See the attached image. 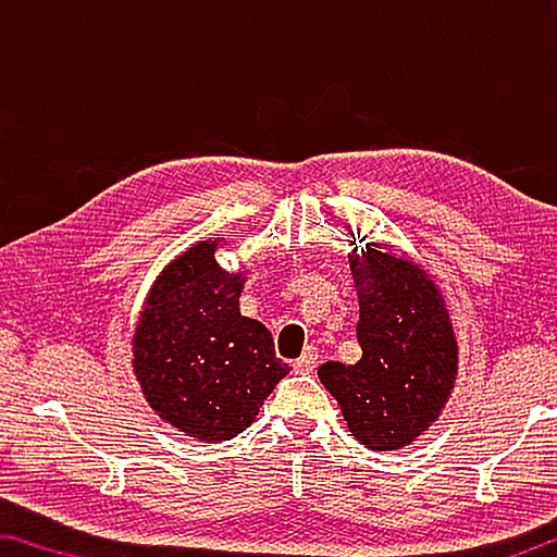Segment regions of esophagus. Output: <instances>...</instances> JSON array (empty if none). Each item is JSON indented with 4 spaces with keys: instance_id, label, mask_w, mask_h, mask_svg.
Returning <instances> with one entry per match:
<instances>
[{
    "instance_id": "1",
    "label": "esophagus",
    "mask_w": 557,
    "mask_h": 557,
    "mask_svg": "<svg viewBox=\"0 0 557 557\" xmlns=\"http://www.w3.org/2000/svg\"><path fill=\"white\" fill-rule=\"evenodd\" d=\"M315 367H318V349L310 345V347H306V352L296 359L294 369L298 374H310Z\"/></svg>"
}]
</instances>
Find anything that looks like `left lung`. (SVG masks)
Segmentation results:
<instances>
[{
  "instance_id": "8db88e82",
  "label": "left lung",
  "mask_w": 557,
  "mask_h": 557,
  "mask_svg": "<svg viewBox=\"0 0 557 557\" xmlns=\"http://www.w3.org/2000/svg\"><path fill=\"white\" fill-rule=\"evenodd\" d=\"M359 286L355 364L325 362L320 382L372 450H396L431 425L455 384L457 345L441 290L423 269L367 242L352 259Z\"/></svg>"
}]
</instances>
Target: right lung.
Listing matches in <instances>:
<instances>
[{"label":"right lung","mask_w":557,"mask_h":557,"mask_svg":"<svg viewBox=\"0 0 557 557\" xmlns=\"http://www.w3.org/2000/svg\"><path fill=\"white\" fill-rule=\"evenodd\" d=\"M242 278L222 271L214 244H195L165 269L134 335V369L163 421L198 441L249 428L290 369L259 320L239 315Z\"/></svg>","instance_id":"obj_1"}]
</instances>
